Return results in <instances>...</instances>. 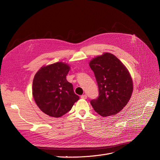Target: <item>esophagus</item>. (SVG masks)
<instances>
[{
	"instance_id": "34e87169",
	"label": "esophagus",
	"mask_w": 160,
	"mask_h": 160,
	"mask_svg": "<svg viewBox=\"0 0 160 160\" xmlns=\"http://www.w3.org/2000/svg\"><path fill=\"white\" fill-rule=\"evenodd\" d=\"M80 97H81V98H82V99H86L88 97H87L86 95H82Z\"/></svg>"
}]
</instances>
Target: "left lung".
I'll return each instance as SVG.
<instances>
[{
  "label": "left lung",
  "mask_w": 160,
  "mask_h": 160,
  "mask_svg": "<svg viewBox=\"0 0 160 160\" xmlns=\"http://www.w3.org/2000/svg\"><path fill=\"white\" fill-rule=\"evenodd\" d=\"M98 88V96L90 103L102 117L115 115L127 104L133 91L130 74L118 58L110 53L95 58L89 63Z\"/></svg>",
  "instance_id": "8db88e82"
}]
</instances>
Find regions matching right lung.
<instances>
[{"instance_id":"add662e5","label":"right lung","mask_w":160,"mask_h":160,"mask_svg":"<svg viewBox=\"0 0 160 160\" xmlns=\"http://www.w3.org/2000/svg\"><path fill=\"white\" fill-rule=\"evenodd\" d=\"M69 69L67 64L56 62L41 67L33 78V98L40 110L50 117L63 116L80 98L66 79Z\"/></svg>"}]
</instances>
